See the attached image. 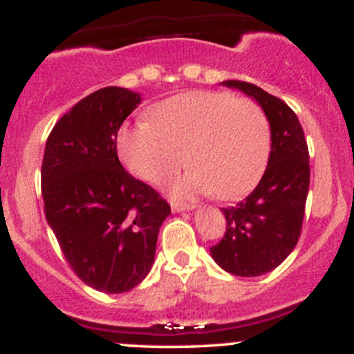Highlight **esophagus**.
<instances>
[{
    "mask_svg": "<svg viewBox=\"0 0 354 354\" xmlns=\"http://www.w3.org/2000/svg\"><path fill=\"white\" fill-rule=\"evenodd\" d=\"M195 205H188V203H176V201H171V209L174 213H183V212H189V209H195Z\"/></svg>",
    "mask_w": 354,
    "mask_h": 354,
    "instance_id": "esophagus-1",
    "label": "esophagus"
}]
</instances>
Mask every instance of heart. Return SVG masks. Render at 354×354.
Segmentation results:
<instances>
[{
	"label": "heart",
	"instance_id": "heart-1",
	"mask_svg": "<svg viewBox=\"0 0 354 354\" xmlns=\"http://www.w3.org/2000/svg\"><path fill=\"white\" fill-rule=\"evenodd\" d=\"M119 133V153L133 174L161 185L186 162L171 193L193 198L215 193L232 200L247 193L266 169L270 131L266 114L248 99L227 92H186L151 109Z\"/></svg>",
	"mask_w": 354,
	"mask_h": 354
}]
</instances>
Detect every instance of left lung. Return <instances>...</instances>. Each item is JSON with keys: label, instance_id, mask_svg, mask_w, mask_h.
Listing matches in <instances>:
<instances>
[{"label": "left lung", "instance_id": "1", "mask_svg": "<svg viewBox=\"0 0 354 354\" xmlns=\"http://www.w3.org/2000/svg\"><path fill=\"white\" fill-rule=\"evenodd\" d=\"M262 107L270 126V154L266 173L250 195L221 208L225 236L209 248L223 270L257 277L284 262L296 247L309 192V151L297 115L284 100L254 84L225 80Z\"/></svg>", "mask_w": 354, "mask_h": 354}]
</instances>
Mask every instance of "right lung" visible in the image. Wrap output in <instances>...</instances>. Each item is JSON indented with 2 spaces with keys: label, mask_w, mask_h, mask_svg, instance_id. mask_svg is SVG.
I'll use <instances>...</instances> for the list:
<instances>
[{
  "label": "right lung",
  "mask_w": 354,
  "mask_h": 354,
  "mask_svg": "<svg viewBox=\"0 0 354 354\" xmlns=\"http://www.w3.org/2000/svg\"><path fill=\"white\" fill-rule=\"evenodd\" d=\"M142 97L104 87L77 102L46 139L45 216L73 272L87 286L122 294L149 274L169 205L118 158V133Z\"/></svg>",
  "instance_id": "right-lung-1"
}]
</instances>
